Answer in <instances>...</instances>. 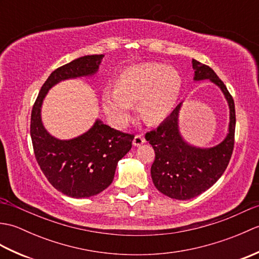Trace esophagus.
Instances as JSON below:
<instances>
[{
  "label": "esophagus",
  "instance_id": "esophagus-1",
  "mask_svg": "<svg viewBox=\"0 0 259 259\" xmlns=\"http://www.w3.org/2000/svg\"><path fill=\"white\" fill-rule=\"evenodd\" d=\"M145 142H146V139H145V137L142 136V135H136V136H135L134 146L139 147V146H141L142 144H145Z\"/></svg>",
  "mask_w": 259,
  "mask_h": 259
}]
</instances>
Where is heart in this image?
<instances>
[{"mask_svg": "<svg viewBox=\"0 0 259 259\" xmlns=\"http://www.w3.org/2000/svg\"><path fill=\"white\" fill-rule=\"evenodd\" d=\"M183 80L174 68L161 63L130 67L115 80V89H106L101 100L104 112L117 126L130 119L133 103L139 101V111L150 122L162 120L172 111L180 96Z\"/></svg>", "mask_w": 259, "mask_h": 259, "instance_id": "obj_1", "label": "heart"}]
</instances>
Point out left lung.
<instances>
[{
    "instance_id": "obj_1",
    "label": "left lung",
    "mask_w": 259,
    "mask_h": 259,
    "mask_svg": "<svg viewBox=\"0 0 259 259\" xmlns=\"http://www.w3.org/2000/svg\"><path fill=\"white\" fill-rule=\"evenodd\" d=\"M195 81L210 80L224 93L229 106L228 134L221 144L211 148L189 145L180 135L178 118L181 103L156 130L146 134L156 153L151 178L156 188L170 198L187 200L210 188L222 177L233 155L236 113L234 99L226 85L208 65L192 59Z\"/></svg>"
}]
</instances>
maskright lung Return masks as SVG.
I'll use <instances>...</instances> for the list:
<instances>
[{"label": "right lung", "instance_id": "obj_1", "mask_svg": "<svg viewBox=\"0 0 259 259\" xmlns=\"http://www.w3.org/2000/svg\"><path fill=\"white\" fill-rule=\"evenodd\" d=\"M103 57L84 56L54 70L32 108L30 134L38 166L54 188L72 198H88L108 188L118 161L133 147L135 136L110 128L98 119L85 134L60 140L46 130L41 107L48 91L60 81L96 74Z\"/></svg>", "mask_w": 259, "mask_h": 259}]
</instances>
